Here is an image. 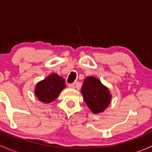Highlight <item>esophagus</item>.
<instances>
[{
  "label": "esophagus",
  "mask_w": 152,
  "mask_h": 152,
  "mask_svg": "<svg viewBox=\"0 0 152 152\" xmlns=\"http://www.w3.org/2000/svg\"><path fill=\"white\" fill-rule=\"evenodd\" d=\"M68 87H70V88H75V83L68 84Z\"/></svg>",
  "instance_id": "obj_1"
}]
</instances>
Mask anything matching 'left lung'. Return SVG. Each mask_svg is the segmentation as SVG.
<instances>
[{"label":"left lung","instance_id":"obj_1","mask_svg":"<svg viewBox=\"0 0 152 152\" xmlns=\"http://www.w3.org/2000/svg\"><path fill=\"white\" fill-rule=\"evenodd\" d=\"M81 91L86 104L93 113H102L110 104L111 95L109 90L93 76L86 78Z\"/></svg>","mask_w":152,"mask_h":152}]
</instances>
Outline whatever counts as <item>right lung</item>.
<instances>
[{"instance_id":"obj_1","label":"right lung","mask_w":152,"mask_h":152,"mask_svg":"<svg viewBox=\"0 0 152 152\" xmlns=\"http://www.w3.org/2000/svg\"><path fill=\"white\" fill-rule=\"evenodd\" d=\"M64 79L56 73H52L46 79L37 84L35 87V95L40 102L50 103L54 101L59 93L65 88Z\"/></svg>"}]
</instances>
